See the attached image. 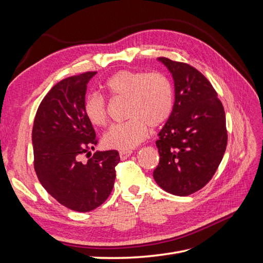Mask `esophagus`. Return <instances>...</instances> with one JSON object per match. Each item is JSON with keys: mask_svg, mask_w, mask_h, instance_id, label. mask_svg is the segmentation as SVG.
I'll return each instance as SVG.
<instances>
[{"mask_svg": "<svg viewBox=\"0 0 263 263\" xmlns=\"http://www.w3.org/2000/svg\"><path fill=\"white\" fill-rule=\"evenodd\" d=\"M132 155V151L130 150H127V151H119V157H121L122 160H125V159L128 158Z\"/></svg>", "mask_w": 263, "mask_h": 263, "instance_id": "obj_1", "label": "esophagus"}]
</instances>
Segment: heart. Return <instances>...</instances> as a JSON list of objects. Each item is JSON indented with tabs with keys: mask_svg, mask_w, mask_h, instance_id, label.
Here are the masks:
<instances>
[{
	"mask_svg": "<svg viewBox=\"0 0 263 263\" xmlns=\"http://www.w3.org/2000/svg\"><path fill=\"white\" fill-rule=\"evenodd\" d=\"M104 89L110 98L127 100L126 117L129 118L109 127L103 136L106 148L127 151L136 147L146 138L149 126H160L172 112L173 86L161 72L118 71L106 81ZM84 113L93 126H104L107 122L105 99L97 93L89 95L84 101Z\"/></svg>",
	"mask_w": 263,
	"mask_h": 263,
	"instance_id": "heart-1",
	"label": "heart"
}]
</instances>
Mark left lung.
I'll list each match as a JSON object with an SVG mask.
<instances>
[{
    "label": "left lung",
    "instance_id": "left-lung-1",
    "mask_svg": "<svg viewBox=\"0 0 263 263\" xmlns=\"http://www.w3.org/2000/svg\"><path fill=\"white\" fill-rule=\"evenodd\" d=\"M172 74L174 104L156 145L160 161L154 171L165 192L186 196L205 186L227 146L225 110L200 71L187 63L158 59Z\"/></svg>",
    "mask_w": 263,
    "mask_h": 263
}]
</instances>
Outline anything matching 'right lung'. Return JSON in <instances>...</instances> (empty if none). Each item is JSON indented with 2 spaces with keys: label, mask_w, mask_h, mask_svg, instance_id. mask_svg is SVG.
<instances>
[{
  "label": "right lung",
  "mask_w": 263,
  "mask_h": 263,
  "mask_svg": "<svg viewBox=\"0 0 263 263\" xmlns=\"http://www.w3.org/2000/svg\"><path fill=\"white\" fill-rule=\"evenodd\" d=\"M97 72L63 79L47 93L35 116L31 141L39 182L54 200L76 212H90L106 201L114 186L117 150L95 151L92 124L84 113L86 85Z\"/></svg>",
  "instance_id": "1"
}]
</instances>
